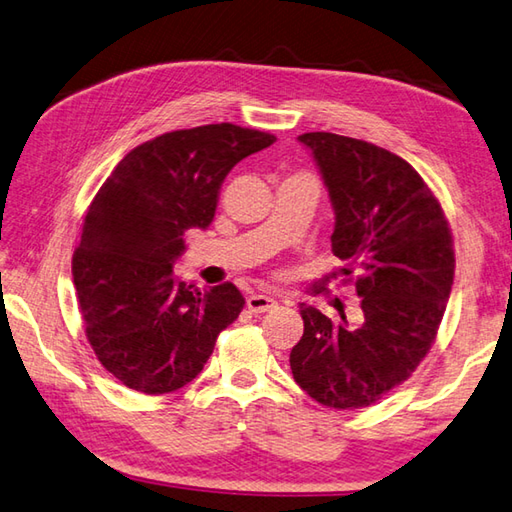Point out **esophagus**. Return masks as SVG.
<instances>
[{
    "label": "esophagus",
    "instance_id": "34e87169",
    "mask_svg": "<svg viewBox=\"0 0 512 512\" xmlns=\"http://www.w3.org/2000/svg\"><path fill=\"white\" fill-rule=\"evenodd\" d=\"M246 306H248L250 313H266V310L275 308L277 302H275L273 297H268V295H250L246 299Z\"/></svg>",
    "mask_w": 512,
    "mask_h": 512
}]
</instances>
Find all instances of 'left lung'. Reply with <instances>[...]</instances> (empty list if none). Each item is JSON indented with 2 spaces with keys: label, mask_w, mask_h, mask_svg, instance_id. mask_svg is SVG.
<instances>
[{
  "label": "left lung",
  "mask_w": 512,
  "mask_h": 512,
  "mask_svg": "<svg viewBox=\"0 0 512 512\" xmlns=\"http://www.w3.org/2000/svg\"><path fill=\"white\" fill-rule=\"evenodd\" d=\"M335 210L333 253L353 279L362 319L350 324L302 304L304 335L290 350L299 388L328 408L379 402L415 373L435 342L455 275L444 210L406 159L335 133L297 137Z\"/></svg>",
  "instance_id": "obj_1"
}]
</instances>
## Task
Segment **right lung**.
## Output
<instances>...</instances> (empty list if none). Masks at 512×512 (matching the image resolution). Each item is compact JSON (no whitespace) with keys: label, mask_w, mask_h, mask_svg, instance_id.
<instances>
[{"label":"right lung","mask_w":512,"mask_h":512,"mask_svg":"<svg viewBox=\"0 0 512 512\" xmlns=\"http://www.w3.org/2000/svg\"><path fill=\"white\" fill-rule=\"evenodd\" d=\"M273 142L235 124L173 130L130 150L99 188L73 282L88 342L124 386L164 395L193 382L242 313L233 284L199 290L173 266L188 230L213 222L230 168Z\"/></svg>","instance_id":"add662e5"}]
</instances>
